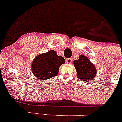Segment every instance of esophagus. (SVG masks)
Segmentation results:
<instances>
[{
  "label": "esophagus",
  "instance_id": "esophagus-1",
  "mask_svg": "<svg viewBox=\"0 0 122 122\" xmlns=\"http://www.w3.org/2000/svg\"><path fill=\"white\" fill-rule=\"evenodd\" d=\"M72 61V59L71 58H68L66 59V62H67L68 64L71 63Z\"/></svg>",
  "mask_w": 122,
  "mask_h": 122
}]
</instances>
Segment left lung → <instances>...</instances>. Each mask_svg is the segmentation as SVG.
Masks as SVG:
<instances>
[{
  "instance_id": "8db88e82",
  "label": "left lung",
  "mask_w": 122,
  "mask_h": 122,
  "mask_svg": "<svg viewBox=\"0 0 122 122\" xmlns=\"http://www.w3.org/2000/svg\"><path fill=\"white\" fill-rule=\"evenodd\" d=\"M73 64L76 68L77 79L86 82L95 79L97 70L88 57L84 55H79V59L73 61Z\"/></svg>"
}]
</instances>
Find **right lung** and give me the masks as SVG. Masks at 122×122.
<instances>
[{
    "mask_svg": "<svg viewBox=\"0 0 122 122\" xmlns=\"http://www.w3.org/2000/svg\"><path fill=\"white\" fill-rule=\"evenodd\" d=\"M64 63L65 59L51 50L36 56L31 63V68L36 77L44 80L56 76L59 67Z\"/></svg>",
    "mask_w": 122,
    "mask_h": 122,
    "instance_id": "obj_1",
    "label": "right lung"
}]
</instances>
